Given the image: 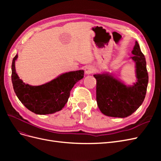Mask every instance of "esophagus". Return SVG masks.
Instances as JSON below:
<instances>
[{
  "instance_id": "34e87169",
  "label": "esophagus",
  "mask_w": 161,
  "mask_h": 161,
  "mask_svg": "<svg viewBox=\"0 0 161 161\" xmlns=\"http://www.w3.org/2000/svg\"><path fill=\"white\" fill-rule=\"evenodd\" d=\"M85 71L86 75H91V73L94 72V69L91 66H88L85 69Z\"/></svg>"
}]
</instances>
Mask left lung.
<instances>
[{"mask_svg": "<svg viewBox=\"0 0 161 161\" xmlns=\"http://www.w3.org/2000/svg\"><path fill=\"white\" fill-rule=\"evenodd\" d=\"M136 63L137 82L127 86L109 73L94 75L97 80V103L102 114L114 118H126L138 109L144 100L148 82L147 62L136 42L131 52Z\"/></svg>", "mask_w": 161, "mask_h": 161, "instance_id": "left-lung-1", "label": "left lung"}]
</instances>
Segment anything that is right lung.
<instances>
[{
	"instance_id": "obj_1",
	"label": "right lung",
	"mask_w": 161,
	"mask_h": 161,
	"mask_svg": "<svg viewBox=\"0 0 161 161\" xmlns=\"http://www.w3.org/2000/svg\"><path fill=\"white\" fill-rule=\"evenodd\" d=\"M17 57L16 54L13 58L11 66L14 91L26 108L36 114H51L60 111L67 103L72 87L84 77V70L72 71L64 73L46 84L31 86L23 82L16 73Z\"/></svg>"
}]
</instances>
